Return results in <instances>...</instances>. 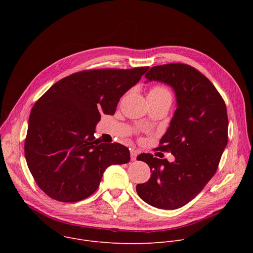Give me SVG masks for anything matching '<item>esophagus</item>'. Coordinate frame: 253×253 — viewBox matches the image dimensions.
Segmentation results:
<instances>
[{
	"mask_svg": "<svg viewBox=\"0 0 253 253\" xmlns=\"http://www.w3.org/2000/svg\"><path fill=\"white\" fill-rule=\"evenodd\" d=\"M130 154H131V160H132V161H135L136 158H137V156H138V154H139V152H138L137 150H131Z\"/></svg>",
	"mask_w": 253,
	"mask_h": 253,
	"instance_id": "1",
	"label": "esophagus"
}]
</instances>
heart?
<instances>
[{"instance_id": "obj_1", "label": "heart", "mask_w": 253, "mask_h": 253, "mask_svg": "<svg viewBox=\"0 0 253 253\" xmlns=\"http://www.w3.org/2000/svg\"><path fill=\"white\" fill-rule=\"evenodd\" d=\"M149 95L151 96H156V97H160V96H170V92L163 86H154L150 92Z\"/></svg>"}]
</instances>
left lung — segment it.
I'll return each instance as SVG.
<instances>
[{
	"instance_id": "obj_1",
	"label": "left lung",
	"mask_w": 253,
	"mask_h": 253,
	"mask_svg": "<svg viewBox=\"0 0 253 253\" xmlns=\"http://www.w3.org/2000/svg\"><path fill=\"white\" fill-rule=\"evenodd\" d=\"M145 78L146 83H164L175 93L177 108L159 146L175 160L140 154L137 160L148 164L151 177L137 184L136 191L151 206L177 209L191 201L217 170L228 139L226 106L213 84L191 66H155Z\"/></svg>"
}]
</instances>
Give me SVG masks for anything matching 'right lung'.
Listing matches in <instances>:
<instances>
[{
    "label": "right lung",
    "instance_id": "1",
    "mask_svg": "<svg viewBox=\"0 0 253 253\" xmlns=\"http://www.w3.org/2000/svg\"><path fill=\"white\" fill-rule=\"evenodd\" d=\"M149 67L82 71L54 84L34 105L25 157L36 183L51 198L77 202L92 195L112 164L129 149L94 137L101 114L114 115L120 98Z\"/></svg>",
    "mask_w": 253,
    "mask_h": 253
}]
</instances>
